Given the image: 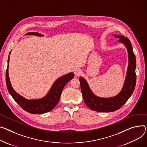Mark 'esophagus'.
Here are the masks:
<instances>
[{"label": "esophagus", "mask_w": 147, "mask_h": 147, "mask_svg": "<svg viewBox=\"0 0 147 147\" xmlns=\"http://www.w3.org/2000/svg\"><path fill=\"white\" fill-rule=\"evenodd\" d=\"M81 74V71L79 69H75L74 70V74L76 76H79Z\"/></svg>", "instance_id": "34e87169"}]
</instances>
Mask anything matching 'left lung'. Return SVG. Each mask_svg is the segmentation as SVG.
<instances>
[{"label": "left lung", "mask_w": 147, "mask_h": 147, "mask_svg": "<svg viewBox=\"0 0 147 147\" xmlns=\"http://www.w3.org/2000/svg\"><path fill=\"white\" fill-rule=\"evenodd\" d=\"M116 38H119V42L123 44L128 53V66L126 76L122 89L116 96L103 98L96 96L91 90L86 80L80 77L81 91L83 100L86 106L91 110L100 112H110L119 109L127 102L132 94L136 84V58L133 49L128 38L121 35H115Z\"/></svg>", "instance_id": "obj_1"}]
</instances>
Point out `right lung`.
<instances>
[{
    "label": "right lung",
    "mask_w": 147,
    "mask_h": 147,
    "mask_svg": "<svg viewBox=\"0 0 147 147\" xmlns=\"http://www.w3.org/2000/svg\"><path fill=\"white\" fill-rule=\"evenodd\" d=\"M28 35H36L38 36H43L44 35L34 32H28L26 34ZM11 51H10L9 55ZM9 63V56L7 60V67L6 72V83L9 93L13 97L15 101L25 111L33 114H42L47 113L53 110L57 105L60 100V96L65 84L71 80L74 76L73 73H69L63 76L60 77L54 83L50 90H49L47 94L39 99L29 100L25 99L20 94H19L12 87L10 82L8 67Z\"/></svg>",
    "instance_id": "right-lung-1"
}]
</instances>
